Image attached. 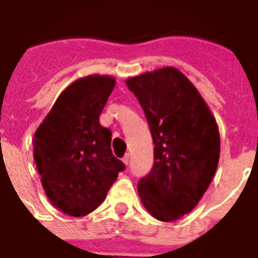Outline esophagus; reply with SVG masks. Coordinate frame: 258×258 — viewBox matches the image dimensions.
Returning <instances> with one entry per match:
<instances>
[{
    "mask_svg": "<svg viewBox=\"0 0 258 258\" xmlns=\"http://www.w3.org/2000/svg\"><path fill=\"white\" fill-rule=\"evenodd\" d=\"M123 163H124V164H128V163H130V155H128V153H127V155L123 157Z\"/></svg>",
    "mask_w": 258,
    "mask_h": 258,
    "instance_id": "1",
    "label": "esophagus"
}]
</instances>
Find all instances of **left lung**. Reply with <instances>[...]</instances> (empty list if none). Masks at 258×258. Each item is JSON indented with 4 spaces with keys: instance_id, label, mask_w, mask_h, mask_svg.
Instances as JSON below:
<instances>
[{
    "instance_id": "left-lung-1",
    "label": "left lung",
    "mask_w": 258,
    "mask_h": 258,
    "mask_svg": "<svg viewBox=\"0 0 258 258\" xmlns=\"http://www.w3.org/2000/svg\"><path fill=\"white\" fill-rule=\"evenodd\" d=\"M155 144L152 171L138 182L141 203L156 220L177 221L198 206L216 174L220 131L198 88L173 66L128 77Z\"/></svg>"
}]
</instances>
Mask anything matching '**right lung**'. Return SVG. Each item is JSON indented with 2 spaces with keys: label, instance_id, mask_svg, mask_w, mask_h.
<instances>
[{
  "label": "right lung",
  "instance_id": "add662e5",
  "mask_svg": "<svg viewBox=\"0 0 258 258\" xmlns=\"http://www.w3.org/2000/svg\"><path fill=\"white\" fill-rule=\"evenodd\" d=\"M116 79L90 74L69 84L34 133L33 156L42 188L59 211L84 217L105 200L124 164L112 133L99 123Z\"/></svg>",
  "mask_w": 258,
  "mask_h": 258
}]
</instances>
